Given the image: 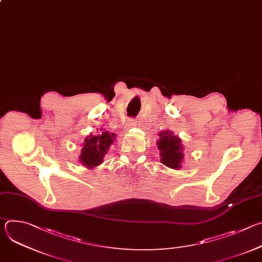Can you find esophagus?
<instances>
[{
    "mask_svg": "<svg viewBox=\"0 0 262 262\" xmlns=\"http://www.w3.org/2000/svg\"><path fill=\"white\" fill-rule=\"evenodd\" d=\"M128 124H129L130 126H136V125H137V122H136V120H134V119H129V120H128Z\"/></svg>",
    "mask_w": 262,
    "mask_h": 262,
    "instance_id": "obj_1",
    "label": "esophagus"
}]
</instances>
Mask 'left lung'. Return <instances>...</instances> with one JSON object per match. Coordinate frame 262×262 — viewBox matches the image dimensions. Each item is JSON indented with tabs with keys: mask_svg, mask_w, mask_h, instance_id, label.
I'll return each mask as SVG.
<instances>
[{
	"mask_svg": "<svg viewBox=\"0 0 262 262\" xmlns=\"http://www.w3.org/2000/svg\"><path fill=\"white\" fill-rule=\"evenodd\" d=\"M160 136L158 146L161 150L162 163L169 168L179 169L183 159L181 140L173 136L171 132H163Z\"/></svg>",
	"mask_w": 262,
	"mask_h": 262,
	"instance_id": "obj_1",
	"label": "left lung"
}]
</instances>
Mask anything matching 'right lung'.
Masks as SVG:
<instances>
[{"label":"right lung","mask_w":262,"mask_h":262,"mask_svg":"<svg viewBox=\"0 0 262 262\" xmlns=\"http://www.w3.org/2000/svg\"><path fill=\"white\" fill-rule=\"evenodd\" d=\"M114 138L115 134H110L107 132H102L98 136L90 135L87 137L82 148V154L80 157L81 163L88 168H94L101 164L102 159L110 145L113 143Z\"/></svg>","instance_id":"add662e5"}]
</instances>
